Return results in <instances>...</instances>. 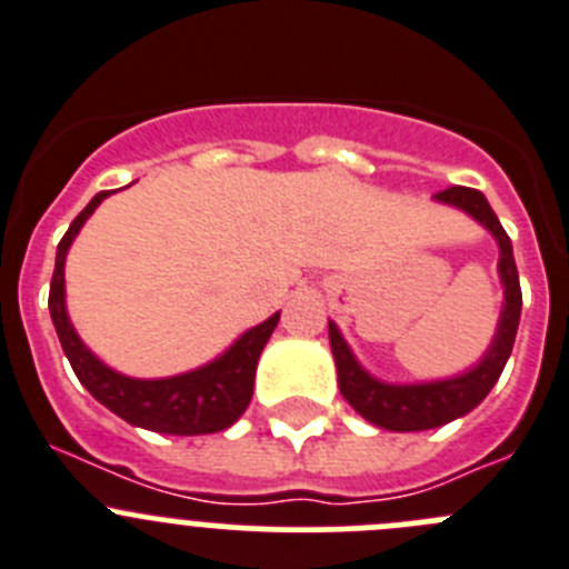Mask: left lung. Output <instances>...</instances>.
Instances as JSON below:
<instances>
[{
	"label": "left lung",
	"mask_w": 569,
	"mask_h": 569,
	"mask_svg": "<svg viewBox=\"0 0 569 569\" xmlns=\"http://www.w3.org/2000/svg\"><path fill=\"white\" fill-rule=\"evenodd\" d=\"M436 200L463 209V212L472 214L478 223H483L495 234L497 246H500V264L497 268H500L502 288H506V305H502L495 340H491L489 351H486L483 360L475 369L450 377V380L416 382V386H388V382L375 380L355 360L338 327L329 321V346H332L335 366H338L340 393H343L346 402L362 419L393 432L430 430V427H441L452 419H461L469 410L478 408L486 399V393L500 380L502 369H506L513 349V338H517L519 312H522V290H519V273L517 262H513L511 240H508L497 214L491 212L483 192L469 187H450L443 189V192H436Z\"/></svg>",
	"instance_id": "obj_1"
}]
</instances>
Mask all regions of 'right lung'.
Listing matches in <instances>:
<instances>
[{"instance_id": "add662e5", "label": "right lung", "mask_w": 569, "mask_h": 569, "mask_svg": "<svg viewBox=\"0 0 569 569\" xmlns=\"http://www.w3.org/2000/svg\"><path fill=\"white\" fill-rule=\"evenodd\" d=\"M102 198H108V192H97L89 200V207L72 220L63 240L58 242L56 270H52L50 284V316L56 323L58 340L63 346V355L69 357L86 391L97 402L106 405L108 410H113L119 419H126L128 425L167 432V436H203V432L226 430L240 419L242 410L251 402L257 360L268 343L270 332L279 323V312L240 335V340H234V346L218 360L187 371V375L164 377V380H133V377L108 369L106 362L97 360L86 349L83 340L78 338L67 316V299H63L67 251L78 237L80 226L100 207Z\"/></svg>"}]
</instances>
